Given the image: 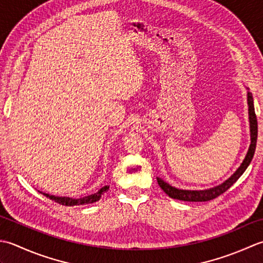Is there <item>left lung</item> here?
<instances>
[{"instance_id": "obj_1", "label": "left lung", "mask_w": 263, "mask_h": 263, "mask_svg": "<svg viewBox=\"0 0 263 263\" xmlns=\"http://www.w3.org/2000/svg\"><path fill=\"white\" fill-rule=\"evenodd\" d=\"M248 88V87H246ZM249 89V88H248ZM248 105H249V122H250V136H251V144L249 147V151L246 153L243 162L240 163L237 170L226 179L223 183L219 184L218 186L211 187L208 190H180L177 189L175 186H171L167 181L157 177L158 184L163 190V192L171 199L180 200V201H187V202H205L216 199L219 195H221L222 193L226 192L228 189L232 187L236 183L237 179L240 176L244 174L246 168L249 167L253 155L255 152L256 146V139H258V121H256V116L254 111V104H253V96L252 93L248 90Z\"/></svg>"}]
</instances>
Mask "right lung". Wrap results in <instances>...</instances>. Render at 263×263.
<instances>
[{
  "label": "right lung",
  "instance_id": "1",
  "mask_svg": "<svg viewBox=\"0 0 263 263\" xmlns=\"http://www.w3.org/2000/svg\"><path fill=\"white\" fill-rule=\"evenodd\" d=\"M108 185H105L102 187V189L99 190V192L94 193V194H90L87 196H84V197H80V199H73V197H68V196H55V195H51V194H47V193H42L43 195L46 196L47 199H50L52 201H54L59 204L61 205H66V206H74V205H84V204H90V203H94L96 201H99L101 199V195L105 193L106 191L109 190Z\"/></svg>",
  "mask_w": 263,
  "mask_h": 263
}]
</instances>
